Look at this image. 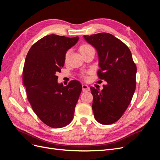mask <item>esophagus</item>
Wrapping results in <instances>:
<instances>
[{"label":"esophagus","mask_w":160,"mask_h":160,"mask_svg":"<svg viewBox=\"0 0 160 160\" xmlns=\"http://www.w3.org/2000/svg\"><path fill=\"white\" fill-rule=\"evenodd\" d=\"M82 89H83V91H89L90 90L89 86L88 85H85V84H83V85H82Z\"/></svg>","instance_id":"1"}]
</instances>
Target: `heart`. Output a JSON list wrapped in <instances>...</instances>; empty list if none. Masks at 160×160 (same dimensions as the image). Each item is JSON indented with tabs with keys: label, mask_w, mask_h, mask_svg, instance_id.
<instances>
[{
	"label": "heart",
	"mask_w": 160,
	"mask_h": 160,
	"mask_svg": "<svg viewBox=\"0 0 160 160\" xmlns=\"http://www.w3.org/2000/svg\"><path fill=\"white\" fill-rule=\"evenodd\" d=\"M93 49V47H92L90 45H89V44H84V45H82L80 47L79 51H80V52H81V54H82V53H83L84 52H86V51H89V50H90V49ZM69 52H70L69 51H67V52H66L65 56V60H67V59H68Z\"/></svg>",
	"instance_id": "obj_1"
}]
</instances>
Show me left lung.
Wrapping results in <instances>:
<instances>
[{"instance_id":"left-lung-1","label":"left lung","mask_w":160,"mask_h":160,"mask_svg":"<svg viewBox=\"0 0 160 160\" xmlns=\"http://www.w3.org/2000/svg\"><path fill=\"white\" fill-rule=\"evenodd\" d=\"M83 37L97 50L99 78L107 83L101 91L90 88L94 118L101 124H112L121 118L132 99L137 67L128 46L113 35L101 32Z\"/></svg>"}]
</instances>
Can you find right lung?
I'll use <instances>...</instances> for the list:
<instances>
[{"instance_id":"right-lung-1","label":"right lung","mask_w":160,"mask_h":160,"mask_svg":"<svg viewBox=\"0 0 160 160\" xmlns=\"http://www.w3.org/2000/svg\"><path fill=\"white\" fill-rule=\"evenodd\" d=\"M78 40V37L47 35L35 42L26 57L22 79L27 99L38 118L52 128L71 123L82 90L78 81L64 87L57 76L64 66L67 51Z\"/></svg>"}]
</instances>
